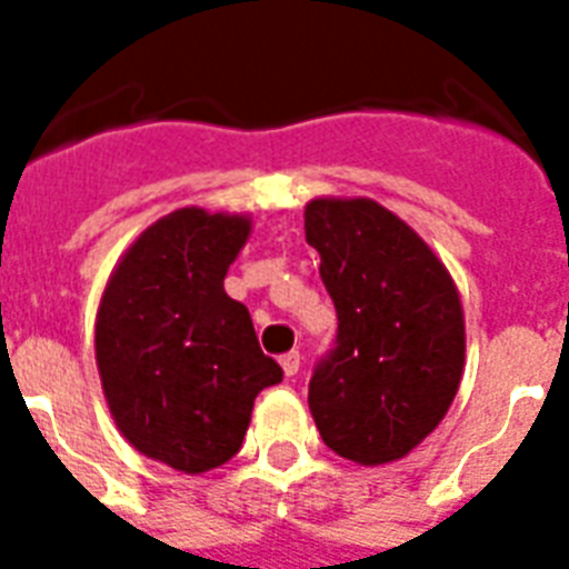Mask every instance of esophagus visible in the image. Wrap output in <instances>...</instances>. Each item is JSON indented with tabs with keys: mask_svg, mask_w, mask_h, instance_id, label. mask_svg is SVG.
I'll use <instances>...</instances> for the list:
<instances>
[{
	"mask_svg": "<svg viewBox=\"0 0 569 569\" xmlns=\"http://www.w3.org/2000/svg\"><path fill=\"white\" fill-rule=\"evenodd\" d=\"M280 363H283V372L292 379V376H298V370H301V352H286L283 358H280Z\"/></svg>",
	"mask_w": 569,
	"mask_h": 569,
	"instance_id": "obj_1",
	"label": "esophagus"
}]
</instances>
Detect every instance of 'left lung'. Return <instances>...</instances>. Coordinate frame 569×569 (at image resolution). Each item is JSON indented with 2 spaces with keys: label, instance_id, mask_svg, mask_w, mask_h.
<instances>
[{
  "label": "left lung",
  "instance_id": "8db88e82",
  "mask_svg": "<svg viewBox=\"0 0 569 569\" xmlns=\"http://www.w3.org/2000/svg\"><path fill=\"white\" fill-rule=\"evenodd\" d=\"M307 244L322 256L337 340L310 376V411L333 453L381 466L448 415L466 363V322L448 268L372 199H313Z\"/></svg>",
  "mask_w": 569,
  "mask_h": 569
}]
</instances>
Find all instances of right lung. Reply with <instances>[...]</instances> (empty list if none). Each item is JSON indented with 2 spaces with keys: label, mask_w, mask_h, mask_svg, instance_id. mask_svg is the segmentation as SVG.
<instances>
[{
  "label": "right lung",
  "mask_w": 569,
  "mask_h": 569,
  "mask_svg": "<svg viewBox=\"0 0 569 569\" xmlns=\"http://www.w3.org/2000/svg\"><path fill=\"white\" fill-rule=\"evenodd\" d=\"M247 236V217H160L121 256L98 307L94 355L121 436L188 475L236 457L256 393L283 381L247 307L223 289Z\"/></svg>",
  "instance_id": "obj_1"
}]
</instances>
